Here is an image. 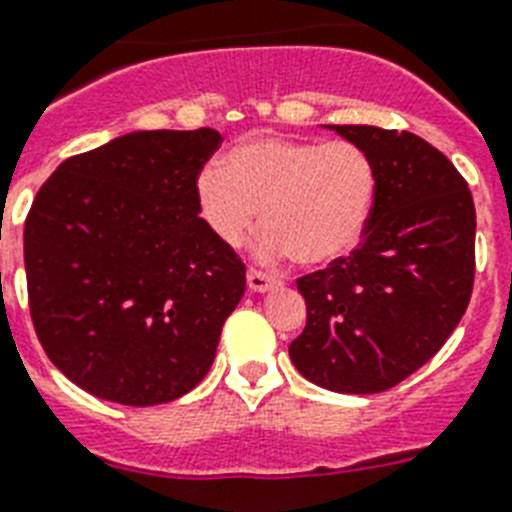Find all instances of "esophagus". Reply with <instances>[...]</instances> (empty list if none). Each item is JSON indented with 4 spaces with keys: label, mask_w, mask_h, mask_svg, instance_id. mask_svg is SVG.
I'll return each instance as SVG.
<instances>
[{
    "label": "esophagus",
    "mask_w": 512,
    "mask_h": 512,
    "mask_svg": "<svg viewBox=\"0 0 512 512\" xmlns=\"http://www.w3.org/2000/svg\"><path fill=\"white\" fill-rule=\"evenodd\" d=\"M276 283H278V278L268 276V273H263V270H255V268L247 270V286H249V291H257V294H263V291L273 289Z\"/></svg>",
    "instance_id": "obj_1"
}]
</instances>
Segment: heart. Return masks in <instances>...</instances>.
Here are the masks:
<instances>
[{
    "instance_id": "heart-1",
    "label": "heart",
    "mask_w": 512,
    "mask_h": 512,
    "mask_svg": "<svg viewBox=\"0 0 512 512\" xmlns=\"http://www.w3.org/2000/svg\"><path fill=\"white\" fill-rule=\"evenodd\" d=\"M380 171L351 140L247 137L195 176L203 223L223 244H242L263 208L255 239L260 260L294 255L302 265L349 257L375 216Z\"/></svg>"
}]
</instances>
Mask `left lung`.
Instances as JSON below:
<instances>
[{"mask_svg":"<svg viewBox=\"0 0 512 512\" xmlns=\"http://www.w3.org/2000/svg\"><path fill=\"white\" fill-rule=\"evenodd\" d=\"M380 171L375 216L349 257L296 281L307 325L294 367L320 388L367 395L427 364L474 289L476 210L453 163L411 132L330 124Z\"/></svg>","mask_w":512,"mask_h":512,"instance_id":"1","label":"left lung"}]
</instances>
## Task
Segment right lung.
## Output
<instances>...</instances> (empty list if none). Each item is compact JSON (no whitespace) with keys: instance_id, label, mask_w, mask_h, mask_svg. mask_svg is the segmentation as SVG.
Instances as JSON below:
<instances>
[{"instance_id":"add662e5","label":"right lung","mask_w":512,"mask_h":512,"mask_svg":"<svg viewBox=\"0 0 512 512\" xmlns=\"http://www.w3.org/2000/svg\"><path fill=\"white\" fill-rule=\"evenodd\" d=\"M223 137L143 130L59 163L25 218L36 336L103 401L190 393L244 296V263L197 216L195 176Z\"/></svg>"}]
</instances>
